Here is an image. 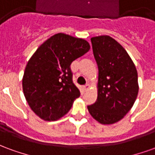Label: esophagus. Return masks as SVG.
Wrapping results in <instances>:
<instances>
[{
    "label": "esophagus",
    "instance_id": "1",
    "mask_svg": "<svg viewBox=\"0 0 155 155\" xmlns=\"http://www.w3.org/2000/svg\"><path fill=\"white\" fill-rule=\"evenodd\" d=\"M89 89H90V84H86L84 86V91H89Z\"/></svg>",
    "mask_w": 155,
    "mask_h": 155
}]
</instances>
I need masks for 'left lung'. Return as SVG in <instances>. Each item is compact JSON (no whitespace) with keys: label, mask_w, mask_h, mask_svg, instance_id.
<instances>
[{"label":"left lung","mask_w":155,"mask_h":155,"mask_svg":"<svg viewBox=\"0 0 155 155\" xmlns=\"http://www.w3.org/2000/svg\"><path fill=\"white\" fill-rule=\"evenodd\" d=\"M91 43L98 66L97 100L88 110L99 123L112 124L133 107L139 92L138 73L127 51L114 39L94 36Z\"/></svg>","instance_id":"1"}]
</instances>
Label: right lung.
<instances>
[{
  "label": "right lung",
  "mask_w": 155,
  "mask_h": 155,
  "mask_svg": "<svg viewBox=\"0 0 155 155\" xmlns=\"http://www.w3.org/2000/svg\"><path fill=\"white\" fill-rule=\"evenodd\" d=\"M90 49L84 39L58 33L32 54L25 68L22 89L29 106L37 116L55 121L69 112L81 94L72 81L71 64Z\"/></svg>",
  "instance_id": "right-lung-1"
}]
</instances>
